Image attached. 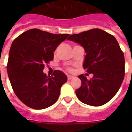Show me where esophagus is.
<instances>
[{
	"mask_svg": "<svg viewBox=\"0 0 132 132\" xmlns=\"http://www.w3.org/2000/svg\"><path fill=\"white\" fill-rule=\"evenodd\" d=\"M74 78V76H72V75H68V80H70Z\"/></svg>",
	"mask_w": 132,
	"mask_h": 132,
	"instance_id": "esophagus-1",
	"label": "esophagus"
}]
</instances>
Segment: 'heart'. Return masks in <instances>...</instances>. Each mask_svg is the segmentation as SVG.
<instances>
[{
    "label": "heart",
    "mask_w": 132,
    "mask_h": 132,
    "mask_svg": "<svg viewBox=\"0 0 132 132\" xmlns=\"http://www.w3.org/2000/svg\"><path fill=\"white\" fill-rule=\"evenodd\" d=\"M69 70H70V69H69Z\"/></svg>",
    "instance_id": "b5f03b06"
}]
</instances>
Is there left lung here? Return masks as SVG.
<instances>
[{"label": "left lung", "instance_id": "obj_1", "mask_svg": "<svg viewBox=\"0 0 132 132\" xmlns=\"http://www.w3.org/2000/svg\"><path fill=\"white\" fill-rule=\"evenodd\" d=\"M82 46L86 52L83 67L93 77L79 75L81 86L75 91L79 100L91 106L105 104L119 91L125 76V57L116 38L99 29L68 38Z\"/></svg>", "mask_w": 132, "mask_h": 132}]
</instances>
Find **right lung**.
Masks as SVG:
<instances>
[{"label": "right lung", "mask_w": 132, "mask_h": 132, "mask_svg": "<svg viewBox=\"0 0 132 132\" xmlns=\"http://www.w3.org/2000/svg\"><path fill=\"white\" fill-rule=\"evenodd\" d=\"M69 34H53L38 29L24 32L13 40L9 53L7 73L18 98L31 108L51 106L59 98L67 77L61 70L53 76L43 72L53 60V52Z\"/></svg>", "instance_id": "1"}]
</instances>
